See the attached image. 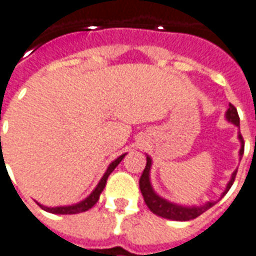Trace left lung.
I'll return each mask as SVG.
<instances>
[{
	"instance_id": "left-lung-1",
	"label": "left lung",
	"mask_w": 256,
	"mask_h": 256,
	"mask_svg": "<svg viewBox=\"0 0 256 256\" xmlns=\"http://www.w3.org/2000/svg\"><path fill=\"white\" fill-rule=\"evenodd\" d=\"M225 119L228 120L230 123L235 124L236 128H240V116H238V112H236V109L234 108L231 103H230L228 110L225 112ZM238 140L241 143V148H240V160H241L244 154V138L241 136V132H238ZM152 164H153L152 157L147 156L146 168L143 174H142V177H140L138 186H140V191L143 194L144 202L147 204V207L150 208V211L153 214L162 216V218H166V220H172V221H190V220H194V218L201 216L202 212H206L207 210H210L212 206L216 204V201H207L202 206H180V204H176V202H172L168 200L160 197L154 191L153 186H152V181H150ZM236 172H238V168L231 174V180L228 181V184L225 187V191L221 194V198L228 192V190L231 188L234 180H235V176H236Z\"/></svg>"
}]
</instances>
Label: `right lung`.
Segmentation results:
<instances>
[{"label":"right lung","mask_w":256,"mask_h":256,"mask_svg":"<svg viewBox=\"0 0 256 256\" xmlns=\"http://www.w3.org/2000/svg\"><path fill=\"white\" fill-rule=\"evenodd\" d=\"M124 156H126V153L119 156L114 162H112V163L109 164L108 170L104 172L100 181L98 182V186H96L92 192H90L86 198L82 200V201H79V202H76V204H72V206H59V207H45V206H42L40 202H38V206H40L42 210L48 211V212H52V214H62V216H65V214H79V212H84V211L90 210V208L98 202L99 197H100V192L103 191V188H104V186H106L108 177H109L110 172L119 166V163L123 160Z\"/></svg>","instance_id":"obj_1"}]
</instances>
